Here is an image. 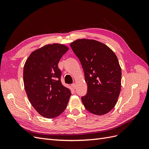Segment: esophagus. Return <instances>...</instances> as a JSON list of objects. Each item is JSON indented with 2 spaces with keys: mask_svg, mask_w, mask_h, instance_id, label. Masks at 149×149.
I'll return each mask as SVG.
<instances>
[{
  "mask_svg": "<svg viewBox=\"0 0 149 149\" xmlns=\"http://www.w3.org/2000/svg\"><path fill=\"white\" fill-rule=\"evenodd\" d=\"M71 87L73 89H75L76 88V84H73L71 85Z\"/></svg>",
  "mask_w": 149,
  "mask_h": 149,
  "instance_id": "1",
  "label": "esophagus"
}]
</instances>
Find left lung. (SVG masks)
Segmentation results:
<instances>
[{"label":"left lung","instance_id":"obj_1","mask_svg":"<svg viewBox=\"0 0 149 149\" xmlns=\"http://www.w3.org/2000/svg\"><path fill=\"white\" fill-rule=\"evenodd\" d=\"M71 48L82 65L88 86L81 97L92 114H106L116 106L121 88V68L116 54L105 44L94 40L78 39Z\"/></svg>","mask_w":149,"mask_h":149}]
</instances>
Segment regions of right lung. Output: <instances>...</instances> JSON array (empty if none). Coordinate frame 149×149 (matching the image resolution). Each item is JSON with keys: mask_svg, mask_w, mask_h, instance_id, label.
Returning a JSON list of instances; mask_svg holds the SVG:
<instances>
[{"mask_svg": "<svg viewBox=\"0 0 149 149\" xmlns=\"http://www.w3.org/2000/svg\"><path fill=\"white\" fill-rule=\"evenodd\" d=\"M68 48L60 43L48 44L31 53L24 67V83L31 104L45 118L60 116L67 106L70 89L61 82L58 64Z\"/></svg>", "mask_w": 149, "mask_h": 149, "instance_id": "1", "label": "right lung"}]
</instances>
